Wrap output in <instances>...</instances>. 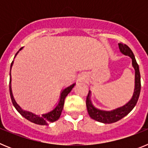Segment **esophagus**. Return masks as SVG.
<instances>
[{
	"label": "esophagus",
	"mask_w": 148,
	"mask_h": 148,
	"mask_svg": "<svg viewBox=\"0 0 148 148\" xmlns=\"http://www.w3.org/2000/svg\"><path fill=\"white\" fill-rule=\"evenodd\" d=\"M79 78H80V79L83 80V79H84V78H85V75H84V74H82V73Z\"/></svg>",
	"instance_id": "esophagus-1"
}]
</instances>
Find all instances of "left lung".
<instances>
[{
    "instance_id": "left-lung-1",
    "label": "left lung",
    "mask_w": 148,
    "mask_h": 148,
    "mask_svg": "<svg viewBox=\"0 0 148 148\" xmlns=\"http://www.w3.org/2000/svg\"><path fill=\"white\" fill-rule=\"evenodd\" d=\"M119 48L120 52L122 54L128 56L132 59V65L135 70V88H134V92H133V95L131 99L126 104L110 111L101 110L95 108L92 105L91 100H90L91 91L89 90L88 95L87 96V100H86V105H87V111H88L90 118H92V119L95 120V121H99V122L104 123V124H111V123L116 122V121H119L120 119L124 118L125 116H127L134 108L137 101H138L139 95H140V72H139V67H138V64L136 61L135 56H134L130 47L127 46L126 44L119 43Z\"/></svg>"
}]
</instances>
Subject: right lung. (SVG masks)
Listing matches in <instances>:
<instances>
[{
	"instance_id": "1",
	"label": "right lung",
	"mask_w": 148,
	"mask_h": 148,
	"mask_svg": "<svg viewBox=\"0 0 148 148\" xmlns=\"http://www.w3.org/2000/svg\"><path fill=\"white\" fill-rule=\"evenodd\" d=\"M23 49V47L19 49V51H21V49ZM19 51H18V53H16V55L15 56H17L18 53H19ZM13 64V61L12 62L11 64V66H10V71H11V68ZM11 73H10V96H11V99L12 101V104L14 105V107L15 108V109L18 110V112L23 117H24L25 119H27V120H29L31 122H33L35 124H37V125H49V123L54 122V121H57V120L59 119L60 116H61V113L62 112V110L64 108V100L65 98L66 97V95L70 93V91L72 90V89L75 86V83L73 84L69 87H66L65 89L61 91V95H60V100L58 101V104L56 106V108H53V110L48 113H45V114H42L41 116H38L36 114H34V113H31V112H29V111H26L24 110L21 109L20 106L18 105V104L16 103L15 100L13 98V95H12V88H11Z\"/></svg>"
}]
</instances>
